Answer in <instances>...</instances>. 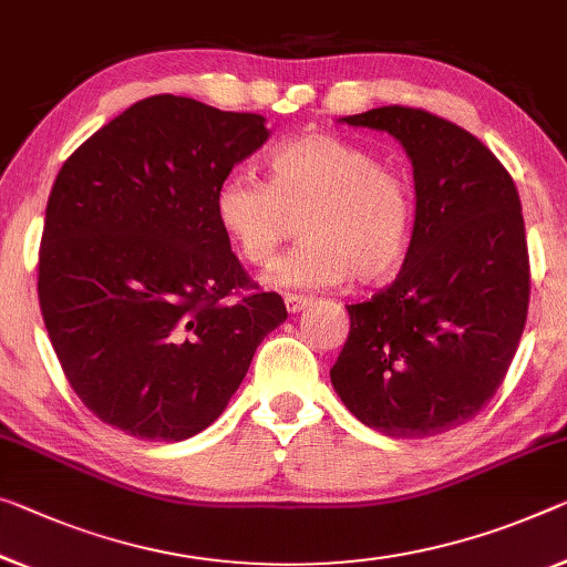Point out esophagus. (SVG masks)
I'll use <instances>...</instances> for the list:
<instances>
[{
    "label": "esophagus",
    "instance_id": "1",
    "mask_svg": "<svg viewBox=\"0 0 567 567\" xmlns=\"http://www.w3.org/2000/svg\"><path fill=\"white\" fill-rule=\"evenodd\" d=\"M284 303H286V311H289V313H296V311L307 309L309 303H311V299H309V296H296V293H286V296H284Z\"/></svg>",
    "mask_w": 567,
    "mask_h": 567
}]
</instances>
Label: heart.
Here are the masks:
<instances>
[{"label": "heart", "instance_id": "obj_1", "mask_svg": "<svg viewBox=\"0 0 567 567\" xmlns=\"http://www.w3.org/2000/svg\"><path fill=\"white\" fill-rule=\"evenodd\" d=\"M215 217L238 254L268 266L301 217L307 240L268 281L286 289L372 286L393 276L415 228V189L405 172L334 134L291 138L268 156V179L233 172L215 189Z\"/></svg>", "mask_w": 567, "mask_h": 567}]
</instances>
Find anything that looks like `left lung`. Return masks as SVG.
Here are the masks:
<instances>
[{
    "instance_id": "obj_1",
    "label": "left lung",
    "mask_w": 567,
    "mask_h": 567,
    "mask_svg": "<svg viewBox=\"0 0 567 567\" xmlns=\"http://www.w3.org/2000/svg\"><path fill=\"white\" fill-rule=\"evenodd\" d=\"M342 121L405 146L415 228L395 281L347 307L332 385L350 413L393 439L454 431L494 398L527 321L515 179L474 134L431 111L382 106Z\"/></svg>"
}]
</instances>
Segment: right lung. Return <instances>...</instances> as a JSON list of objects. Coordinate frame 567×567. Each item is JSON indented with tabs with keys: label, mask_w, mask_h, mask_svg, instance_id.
Instances as JSON below:
<instances>
[{
	"label": "right lung",
	"mask_w": 567,
	"mask_h": 567,
	"mask_svg": "<svg viewBox=\"0 0 567 567\" xmlns=\"http://www.w3.org/2000/svg\"><path fill=\"white\" fill-rule=\"evenodd\" d=\"M266 138L258 113L162 93L60 167L38 296L60 368L99 421L142 441L205 431L286 319L215 217L217 185Z\"/></svg>",
	"instance_id": "right-lung-1"
}]
</instances>
